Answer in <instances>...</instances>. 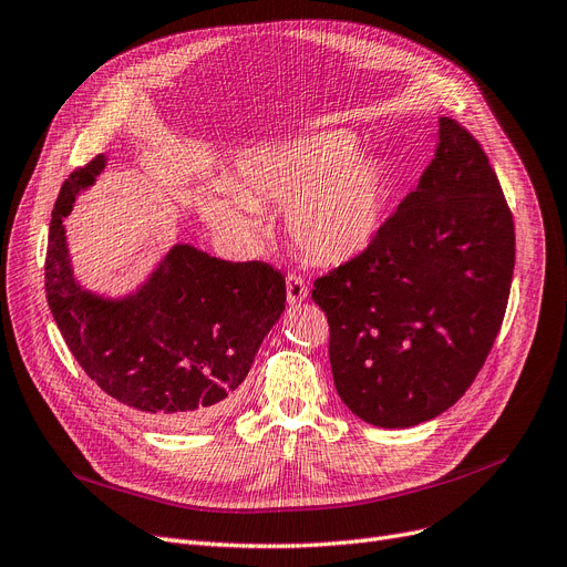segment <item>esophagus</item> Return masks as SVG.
<instances>
[{
	"label": "esophagus",
	"instance_id": "obj_1",
	"mask_svg": "<svg viewBox=\"0 0 567 567\" xmlns=\"http://www.w3.org/2000/svg\"><path fill=\"white\" fill-rule=\"evenodd\" d=\"M286 295H288V305L295 307V305H302L307 300L309 295V288H307V281L298 275H288L286 279Z\"/></svg>",
	"mask_w": 567,
	"mask_h": 567
}]
</instances>
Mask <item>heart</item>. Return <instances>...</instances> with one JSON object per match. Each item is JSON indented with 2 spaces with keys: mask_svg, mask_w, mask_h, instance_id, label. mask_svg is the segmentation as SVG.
Returning <instances> with one entry per match:
<instances>
[{
  "mask_svg": "<svg viewBox=\"0 0 567 567\" xmlns=\"http://www.w3.org/2000/svg\"><path fill=\"white\" fill-rule=\"evenodd\" d=\"M350 131L330 128L239 156L226 188H200V217L221 230L256 233L258 207L286 205V230L309 258L346 262L379 235L388 209L381 158L355 152Z\"/></svg>",
  "mask_w": 567,
  "mask_h": 567,
  "instance_id": "1",
  "label": "heart"
}]
</instances>
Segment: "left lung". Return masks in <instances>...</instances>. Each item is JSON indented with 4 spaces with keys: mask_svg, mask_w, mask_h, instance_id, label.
<instances>
[{
    "mask_svg": "<svg viewBox=\"0 0 567 567\" xmlns=\"http://www.w3.org/2000/svg\"><path fill=\"white\" fill-rule=\"evenodd\" d=\"M515 269V221L471 133L439 120L415 192L371 245L316 279L334 388L360 420L403 429L447 411L498 337Z\"/></svg>",
    "mask_w": 567,
    "mask_h": 567,
    "instance_id": "1",
    "label": "left lung"
}]
</instances>
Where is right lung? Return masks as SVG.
Masks as SVG:
<instances>
[{"label":"right lung","instance_id":"right-lung-1","mask_svg":"<svg viewBox=\"0 0 567 567\" xmlns=\"http://www.w3.org/2000/svg\"><path fill=\"white\" fill-rule=\"evenodd\" d=\"M99 154L73 171L52 209L45 295L58 328L90 379L158 429H196L219 417L286 309L272 265L230 262L175 245L124 298L78 284L64 217L105 168Z\"/></svg>","mask_w":567,"mask_h":567}]
</instances>
